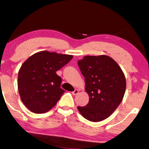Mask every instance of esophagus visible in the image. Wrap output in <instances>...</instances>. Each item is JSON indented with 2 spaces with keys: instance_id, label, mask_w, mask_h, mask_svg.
Wrapping results in <instances>:
<instances>
[{
  "instance_id": "34e87169",
  "label": "esophagus",
  "mask_w": 149,
  "mask_h": 149,
  "mask_svg": "<svg viewBox=\"0 0 149 149\" xmlns=\"http://www.w3.org/2000/svg\"><path fill=\"white\" fill-rule=\"evenodd\" d=\"M79 93V91L78 89H75L74 91L72 92V95H77Z\"/></svg>"
}]
</instances>
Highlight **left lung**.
Segmentation results:
<instances>
[{"label": "left lung", "instance_id": "1", "mask_svg": "<svg viewBox=\"0 0 149 149\" xmlns=\"http://www.w3.org/2000/svg\"><path fill=\"white\" fill-rule=\"evenodd\" d=\"M78 65L89 96L87 105L78 106V111L91 122L104 120L123 100L126 87L124 72L117 62L106 55L85 56L78 61Z\"/></svg>", "mask_w": 149, "mask_h": 149}]
</instances>
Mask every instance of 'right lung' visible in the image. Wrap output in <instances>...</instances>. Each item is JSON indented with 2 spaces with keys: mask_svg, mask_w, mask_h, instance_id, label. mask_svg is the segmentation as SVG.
Wrapping results in <instances>:
<instances>
[{
  "mask_svg": "<svg viewBox=\"0 0 149 149\" xmlns=\"http://www.w3.org/2000/svg\"><path fill=\"white\" fill-rule=\"evenodd\" d=\"M72 55L41 51L30 56L18 71V89L21 101L30 111L45 113L52 109L65 91L56 72Z\"/></svg>",
  "mask_w": 149,
  "mask_h": 149,
  "instance_id": "right-lung-1",
  "label": "right lung"
}]
</instances>
